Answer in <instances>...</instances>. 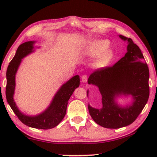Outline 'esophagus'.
<instances>
[{"label":"esophagus","instance_id":"1","mask_svg":"<svg viewBox=\"0 0 157 157\" xmlns=\"http://www.w3.org/2000/svg\"><path fill=\"white\" fill-rule=\"evenodd\" d=\"M88 80V76L86 74H83L82 76V81L84 83H86Z\"/></svg>","mask_w":157,"mask_h":157}]
</instances>
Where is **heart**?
Returning a JSON list of instances; mask_svg holds the SVG:
<instances>
[{"label":"heart","instance_id":"b5f03b06","mask_svg":"<svg viewBox=\"0 0 157 157\" xmlns=\"http://www.w3.org/2000/svg\"><path fill=\"white\" fill-rule=\"evenodd\" d=\"M109 41L107 40H95L87 45L85 50V55L94 56L99 54L95 61V66L102 67L106 65L113 57L112 51L108 48Z\"/></svg>","mask_w":157,"mask_h":157}]
</instances>
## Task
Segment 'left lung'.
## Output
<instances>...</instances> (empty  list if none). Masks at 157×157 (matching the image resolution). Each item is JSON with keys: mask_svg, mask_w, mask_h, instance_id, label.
Instances as JSON below:
<instances>
[{"mask_svg": "<svg viewBox=\"0 0 157 157\" xmlns=\"http://www.w3.org/2000/svg\"><path fill=\"white\" fill-rule=\"evenodd\" d=\"M119 37L128 41L127 53L112 66L94 71L88 79L89 84L97 86L102 96L101 109L88 106L90 115L98 125L119 128L132 124L144 108L149 96V71L139 47L132 38ZM119 94H131L132 106L121 108L114 102Z\"/></svg>", "mask_w": 157, "mask_h": 157, "instance_id": "obj_1", "label": "left lung"}]
</instances>
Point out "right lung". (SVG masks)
<instances>
[{"label": "right lung", "instance_id": "1", "mask_svg": "<svg viewBox=\"0 0 157 157\" xmlns=\"http://www.w3.org/2000/svg\"><path fill=\"white\" fill-rule=\"evenodd\" d=\"M33 44L34 41H28L21 44L17 49L16 55L8 66L6 72V99L15 114L25 125L40 129H49L56 126L65 117L68 101L74 90L79 86L80 79L78 75H76L62 86L55 95L50 106L41 114L33 117L23 115L17 108L13 98L15 89V76L21 59L33 51Z\"/></svg>", "mask_w": 157, "mask_h": 157}]
</instances>
